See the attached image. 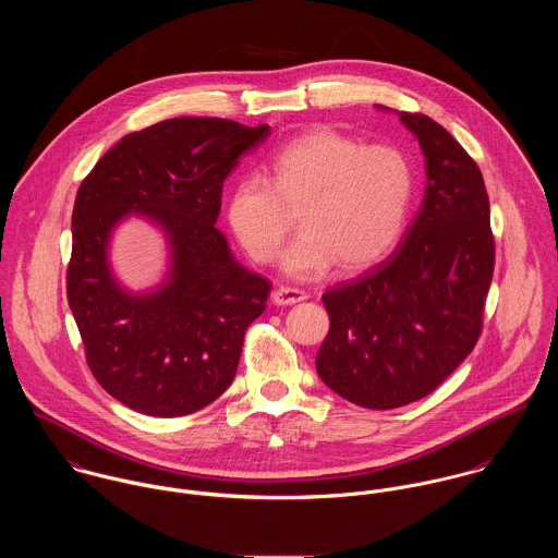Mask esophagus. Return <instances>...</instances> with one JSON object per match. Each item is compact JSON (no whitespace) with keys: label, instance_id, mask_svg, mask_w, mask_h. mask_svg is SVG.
Listing matches in <instances>:
<instances>
[{"label":"esophagus","instance_id":"obj_1","mask_svg":"<svg viewBox=\"0 0 558 558\" xmlns=\"http://www.w3.org/2000/svg\"><path fill=\"white\" fill-rule=\"evenodd\" d=\"M301 301H307V292L301 290V288H290V286H279L275 292H272V303L275 305H296Z\"/></svg>","mask_w":558,"mask_h":558}]
</instances>
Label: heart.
<instances>
[{"label":"heart","instance_id":"obj_1","mask_svg":"<svg viewBox=\"0 0 558 558\" xmlns=\"http://www.w3.org/2000/svg\"><path fill=\"white\" fill-rule=\"evenodd\" d=\"M414 193L408 155L363 144L335 129L307 131L268 160V182L242 178L228 197V221L257 264L277 257L299 210L303 234L283 253V270L319 277L335 264L361 272L378 264L405 228Z\"/></svg>","mask_w":558,"mask_h":558}]
</instances>
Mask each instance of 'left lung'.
<instances>
[{
	"mask_svg": "<svg viewBox=\"0 0 558 558\" xmlns=\"http://www.w3.org/2000/svg\"><path fill=\"white\" fill-rule=\"evenodd\" d=\"M425 155L418 215L398 248L328 288L316 369L356 405L391 410L436 391L473 352L494 275L489 199L475 159L447 129L401 111Z\"/></svg>",
	"mask_w": 558,
	"mask_h": 558,
	"instance_id": "left-lung-1",
	"label": "left lung"
}]
</instances>
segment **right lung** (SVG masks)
<instances>
[{"instance_id": "obj_1", "label": "right lung", "mask_w": 558, "mask_h": 558, "mask_svg": "<svg viewBox=\"0 0 558 558\" xmlns=\"http://www.w3.org/2000/svg\"><path fill=\"white\" fill-rule=\"evenodd\" d=\"M268 135V124L171 118L122 137L83 178L66 296L92 376L124 405L184 416L232 385L270 283L240 266L215 223L223 180ZM129 211L153 216L172 242L170 283L150 298L122 293L106 268L108 234Z\"/></svg>"}]
</instances>
